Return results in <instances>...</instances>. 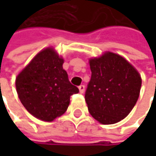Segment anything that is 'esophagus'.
Returning <instances> with one entry per match:
<instances>
[{
    "instance_id": "1",
    "label": "esophagus",
    "mask_w": 156,
    "mask_h": 156,
    "mask_svg": "<svg viewBox=\"0 0 156 156\" xmlns=\"http://www.w3.org/2000/svg\"><path fill=\"white\" fill-rule=\"evenodd\" d=\"M78 89H79V92H80L81 94H83V93L85 92V86H84V85H80V86L78 87Z\"/></svg>"
}]
</instances>
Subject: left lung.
<instances>
[{
    "label": "left lung",
    "mask_w": 156,
    "mask_h": 156,
    "mask_svg": "<svg viewBox=\"0 0 156 156\" xmlns=\"http://www.w3.org/2000/svg\"><path fill=\"white\" fill-rule=\"evenodd\" d=\"M91 78L85 99L90 115L103 125L124 119L135 107L142 79L123 57L107 52L89 60Z\"/></svg>",
    "instance_id": "8db88e82"
}]
</instances>
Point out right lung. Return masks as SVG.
<instances>
[{
  "instance_id": "1",
  "label": "right lung",
  "mask_w": 156,
  "mask_h": 156,
  "mask_svg": "<svg viewBox=\"0 0 156 156\" xmlns=\"http://www.w3.org/2000/svg\"><path fill=\"white\" fill-rule=\"evenodd\" d=\"M63 62L53 48H48L38 53L16 78L21 104L41 120L50 122L63 115L70 96L79 92L69 82Z\"/></svg>"
}]
</instances>
